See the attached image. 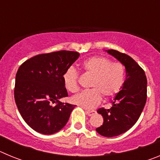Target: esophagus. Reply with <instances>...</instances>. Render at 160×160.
Returning <instances> with one entry per match:
<instances>
[{
  "label": "esophagus",
  "mask_w": 160,
  "mask_h": 160,
  "mask_svg": "<svg viewBox=\"0 0 160 160\" xmlns=\"http://www.w3.org/2000/svg\"><path fill=\"white\" fill-rule=\"evenodd\" d=\"M86 113L88 114V116H92L96 114V111H87V110H86Z\"/></svg>",
  "instance_id": "34e87169"
}]
</instances>
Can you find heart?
Here are the masks:
<instances>
[{"instance_id":"1","label":"heart","mask_w":160,"mask_h":160,"mask_svg":"<svg viewBox=\"0 0 160 160\" xmlns=\"http://www.w3.org/2000/svg\"><path fill=\"white\" fill-rule=\"evenodd\" d=\"M82 68L92 75L90 87L71 98L73 104L85 109H92L101 102L102 94L111 97L121 90L125 81V68L121 63L112 62L107 58L95 56L82 62ZM64 87L69 92L78 90V73L73 67H69L62 75Z\"/></svg>"}]
</instances>
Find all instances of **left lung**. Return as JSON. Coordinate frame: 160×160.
I'll return each instance as SVG.
<instances>
[{
  "label": "left lung",
  "mask_w": 160,
  "mask_h": 160,
  "mask_svg": "<svg viewBox=\"0 0 160 160\" xmlns=\"http://www.w3.org/2000/svg\"><path fill=\"white\" fill-rule=\"evenodd\" d=\"M105 51L126 69L125 81L111 101L112 107L98 110L102 116L103 123L96 131L102 136L114 137L131 129L138 121L146 104L148 81L145 72L132 58L114 49Z\"/></svg>",
  "instance_id": "left-lung-1"
}]
</instances>
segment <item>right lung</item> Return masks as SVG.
Returning a JSON list of instances; mask_svg holds the SVG:
<instances>
[{
	"label": "right lung",
	"mask_w": 160,
	"mask_h": 160,
	"mask_svg": "<svg viewBox=\"0 0 160 160\" xmlns=\"http://www.w3.org/2000/svg\"><path fill=\"white\" fill-rule=\"evenodd\" d=\"M79 56L78 52L66 50L39 54L18 69L15 102L25 122L37 132L52 135L67 123L75 105L59 101L68 96L62 75Z\"/></svg>",
	"instance_id": "obj_1"
}]
</instances>
